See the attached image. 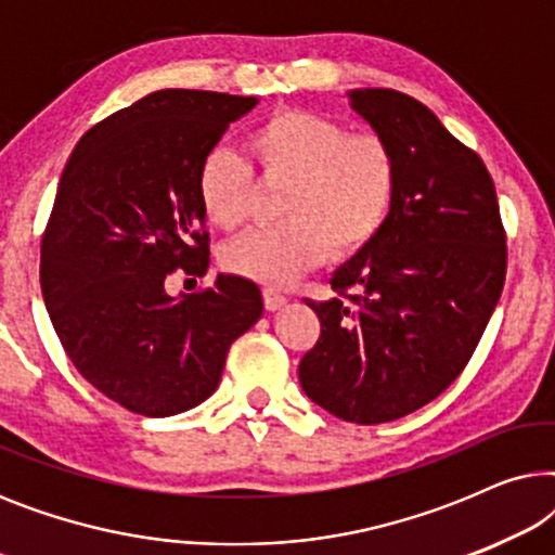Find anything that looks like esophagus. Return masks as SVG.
<instances>
[{"label":"esophagus","mask_w":555,"mask_h":555,"mask_svg":"<svg viewBox=\"0 0 555 555\" xmlns=\"http://www.w3.org/2000/svg\"><path fill=\"white\" fill-rule=\"evenodd\" d=\"M262 300H264V308L268 310H280L287 302V298L280 291H272V287H268V291L262 293Z\"/></svg>","instance_id":"esophagus-1"}]
</instances>
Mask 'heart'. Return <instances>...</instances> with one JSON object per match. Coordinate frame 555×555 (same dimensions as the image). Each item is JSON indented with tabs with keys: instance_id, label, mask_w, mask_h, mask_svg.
<instances>
[{
	"instance_id": "1",
	"label": "heart",
	"mask_w": 555,
	"mask_h": 555,
	"mask_svg": "<svg viewBox=\"0 0 555 555\" xmlns=\"http://www.w3.org/2000/svg\"><path fill=\"white\" fill-rule=\"evenodd\" d=\"M245 154L209 151L196 194L204 215L237 230L253 199V169L264 181L287 184L278 230L249 232L227 245L222 262L234 275L262 285H291L302 272L369 247L389 222L399 192V166L376 133H351L336 118L283 108L245 135Z\"/></svg>"
}]
</instances>
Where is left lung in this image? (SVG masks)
I'll list each match as a JSON object with an SVG mask.
<instances>
[{"label": "left lung", "instance_id": "1", "mask_svg": "<svg viewBox=\"0 0 555 555\" xmlns=\"http://www.w3.org/2000/svg\"><path fill=\"white\" fill-rule=\"evenodd\" d=\"M348 98L397 156L399 192L382 234L333 272L336 298L306 300L321 338L298 378L338 420L382 424L429 404L467 366L503 293L507 247L490 171L427 105L389 88Z\"/></svg>", "mask_w": 555, "mask_h": 555}]
</instances>
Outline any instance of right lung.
<instances>
[{"instance_id":"right-lung-1","label":"right lung","mask_w":555,"mask_h":555,"mask_svg":"<svg viewBox=\"0 0 555 555\" xmlns=\"http://www.w3.org/2000/svg\"><path fill=\"white\" fill-rule=\"evenodd\" d=\"M253 95L156 90L95 124L60 179L40 249V285L65 353L128 412L171 416L202 404L227 351L262 315L253 280L217 275L166 293L177 270L202 278L209 232L202 162Z\"/></svg>"}]
</instances>
